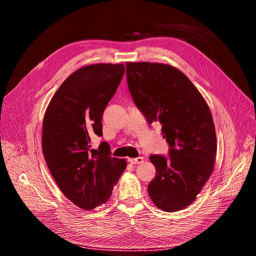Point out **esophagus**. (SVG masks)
<instances>
[{
    "instance_id": "obj_1",
    "label": "esophagus",
    "mask_w": 256,
    "mask_h": 256,
    "mask_svg": "<svg viewBox=\"0 0 256 256\" xmlns=\"http://www.w3.org/2000/svg\"><path fill=\"white\" fill-rule=\"evenodd\" d=\"M128 162L132 164H138L144 162V158H142V156H139V158H128Z\"/></svg>"
}]
</instances>
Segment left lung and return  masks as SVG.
<instances>
[{"label":"left lung","instance_id":"8db88e82","mask_svg":"<svg viewBox=\"0 0 256 256\" xmlns=\"http://www.w3.org/2000/svg\"><path fill=\"white\" fill-rule=\"evenodd\" d=\"M128 86L146 121L160 122L170 146L169 158L151 155L156 169L148 186L153 203L164 212L190 205L214 170L217 138L210 107L178 68L160 62H126Z\"/></svg>","mask_w":256,"mask_h":256}]
</instances>
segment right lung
<instances>
[{
    "instance_id": "obj_1",
    "label": "right lung",
    "mask_w": 256,
    "mask_h": 256,
    "mask_svg": "<svg viewBox=\"0 0 256 256\" xmlns=\"http://www.w3.org/2000/svg\"><path fill=\"white\" fill-rule=\"evenodd\" d=\"M123 64H94L74 71L51 98L42 126V151L62 192L90 210L107 202L126 160L112 158L110 146L92 149L102 136V114L124 74Z\"/></svg>"
}]
</instances>
